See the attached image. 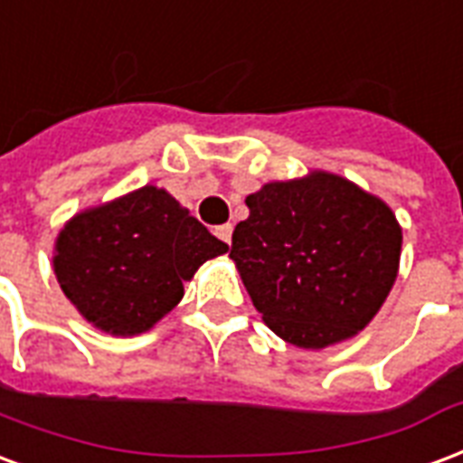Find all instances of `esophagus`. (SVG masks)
I'll list each match as a JSON object with an SVG mask.
<instances>
[{
  "instance_id": "1",
  "label": "esophagus",
  "mask_w": 463,
  "mask_h": 463,
  "mask_svg": "<svg viewBox=\"0 0 463 463\" xmlns=\"http://www.w3.org/2000/svg\"><path fill=\"white\" fill-rule=\"evenodd\" d=\"M215 235H218L222 242H228V245H231V238H232V225H231V222H225V225H218V228H215Z\"/></svg>"
}]
</instances>
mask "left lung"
<instances>
[{"mask_svg": "<svg viewBox=\"0 0 463 463\" xmlns=\"http://www.w3.org/2000/svg\"><path fill=\"white\" fill-rule=\"evenodd\" d=\"M231 258L277 336L324 348L358 334L392 289L402 231L380 198L317 171L245 198Z\"/></svg>", "mask_w": 463, "mask_h": 463, "instance_id": "8db88e82", "label": "left lung"}]
</instances>
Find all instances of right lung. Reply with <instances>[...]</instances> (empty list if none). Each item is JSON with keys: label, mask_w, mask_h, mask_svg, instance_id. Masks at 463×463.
Returning a JSON list of instances; mask_svg holds the SVG:
<instances>
[{"label": "right lung", "mask_w": 463, "mask_h": 463, "mask_svg": "<svg viewBox=\"0 0 463 463\" xmlns=\"http://www.w3.org/2000/svg\"><path fill=\"white\" fill-rule=\"evenodd\" d=\"M228 245L164 188L145 186L75 215L56 242L61 289L90 324L142 334L184 297V282Z\"/></svg>", "instance_id": "obj_1"}]
</instances>
